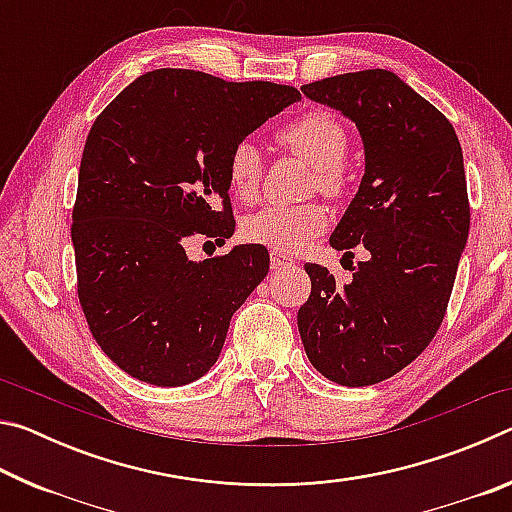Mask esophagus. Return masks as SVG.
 <instances>
[{"label": "esophagus", "mask_w": 512, "mask_h": 512, "mask_svg": "<svg viewBox=\"0 0 512 512\" xmlns=\"http://www.w3.org/2000/svg\"><path fill=\"white\" fill-rule=\"evenodd\" d=\"M296 264V259L284 255V253H277V250H271V268L273 271H284V268H291Z\"/></svg>", "instance_id": "34e87169"}]
</instances>
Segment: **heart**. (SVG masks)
<instances>
[{"instance_id": "b5f03b06", "label": "heart", "mask_w": 512, "mask_h": 512, "mask_svg": "<svg viewBox=\"0 0 512 512\" xmlns=\"http://www.w3.org/2000/svg\"><path fill=\"white\" fill-rule=\"evenodd\" d=\"M280 142L305 158L316 169V185L327 196H341L348 185V173L343 158L348 153L350 137L345 126L327 110H309L289 121L280 131ZM228 185L239 201H253L262 185L264 160L262 151L253 140H241L228 155ZM327 228L323 205H266L248 214L241 223V235L250 244L266 246L277 253L291 255L307 246L309 239L318 237Z\"/></svg>"}]
</instances>
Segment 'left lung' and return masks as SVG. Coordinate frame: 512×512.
<instances>
[{
	"label": "left lung",
	"mask_w": 512,
	"mask_h": 512,
	"mask_svg": "<svg viewBox=\"0 0 512 512\" xmlns=\"http://www.w3.org/2000/svg\"><path fill=\"white\" fill-rule=\"evenodd\" d=\"M302 94L357 124L366 173L329 244L343 259L357 246L370 257L345 284L305 264L300 339L329 381L379 384L418 359L445 318L470 232L461 142L443 112L388 69L332 76Z\"/></svg>",
	"instance_id": "obj_1"
}]
</instances>
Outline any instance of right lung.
Instances as JSON below:
<instances>
[{
	"label": "right lung",
	"instance_id": "1",
	"mask_svg": "<svg viewBox=\"0 0 512 512\" xmlns=\"http://www.w3.org/2000/svg\"><path fill=\"white\" fill-rule=\"evenodd\" d=\"M298 99L291 85L164 67L92 124L72 212L76 287L94 341L131 377L183 386L219 359L232 314L268 273V250L241 244L192 262L185 244L232 237V146Z\"/></svg>",
	"mask_w": 512,
	"mask_h": 512
}]
</instances>
